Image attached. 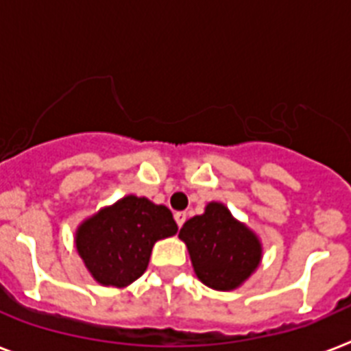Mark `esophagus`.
I'll list each match as a JSON object with an SVG mask.
<instances>
[{
  "label": "esophagus",
  "mask_w": 351,
  "mask_h": 351,
  "mask_svg": "<svg viewBox=\"0 0 351 351\" xmlns=\"http://www.w3.org/2000/svg\"><path fill=\"white\" fill-rule=\"evenodd\" d=\"M185 218H187V215H185L184 210H178V213H175V221L178 227H182V225H184Z\"/></svg>",
  "instance_id": "obj_1"
}]
</instances>
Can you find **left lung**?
<instances>
[{"mask_svg":"<svg viewBox=\"0 0 351 351\" xmlns=\"http://www.w3.org/2000/svg\"><path fill=\"white\" fill-rule=\"evenodd\" d=\"M189 250L196 278L213 290H236L258 270L263 245L254 230L236 220L221 202H209L178 234Z\"/></svg>","mask_w":351,"mask_h":351,"instance_id":"left-lung-1","label":"left lung"}]
</instances>
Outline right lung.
Here are the masks:
<instances>
[{
	"mask_svg": "<svg viewBox=\"0 0 351 351\" xmlns=\"http://www.w3.org/2000/svg\"><path fill=\"white\" fill-rule=\"evenodd\" d=\"M176 230L166 205L128 195L79 223L75 249L97 283L124 289L146 272L153 245Z\"/></svg>",
	"mask_w": 351,
	"mask_h": 351,
	"instance_id": "obj_1",
	"label": "right lung"
}]
</instances>
